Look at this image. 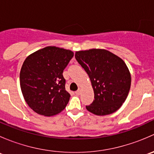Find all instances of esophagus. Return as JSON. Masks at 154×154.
Masks as SVG:
<instances>
[{
    "mask_svg": "<svg viewBox=\"0 0 154 154\" xmlns=\"http://www.w3.org/2000/svg\"><path fill=\"white\" fill-rule=\"evenodd\" d=\"M80 93H81V90H80V89H78V90H77V91H75V94H77V95L80 94Z\"/></svg>",
    "mask_w": 154,
    "mask_h": 154,
    "instance_id": "34e87169",
    "label": "esophagus"
}]
</instances>
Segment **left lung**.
Instances as JSON below:
<instances>
[{"label":"left lung","instance_id":"left-lung-1","mask_svg":"<svg viewBox=\"0 0 154 154\" xmlns=\"http://www.w3.org/2000/svg\"><path fill=\"white\" fill-rule=\"evenodd\" d=\"M75 58L91 80L94 100L86 109L97 116L117 111L125 101L131 85V76L125 63L103 49L77 51Z\"/></svg>","mask_w":154,"mask_h":154}]
</instances>
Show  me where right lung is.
Returning a JSON list of instances; mask_svg holds the SVG:
<instances>
[{
    "instance_id": "obj_1",
    "label": "right lung",
    "mask_w": 154,
    "mask_h": 154,
    "mask_svg": "<svg viewBox=\"0 0 154 154\" xmlns=\"http://www.w3.org/2000/svg\"><path fill=\"white\" fill-rule=\"evenodd\" d=\"M73 57L69 50L49 46L24 60L20 85L25 101L34 112L52 116L66 108L71 95L66 90L63 73Z\"/></svg>"
}]
</instances>
